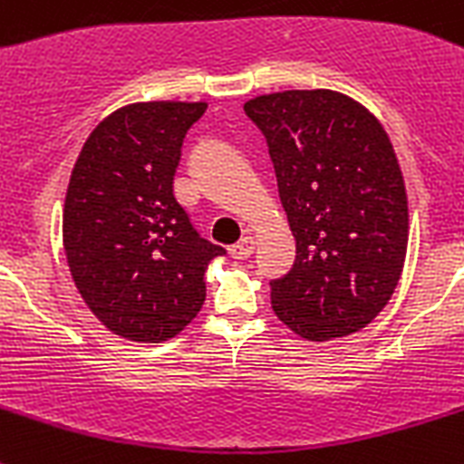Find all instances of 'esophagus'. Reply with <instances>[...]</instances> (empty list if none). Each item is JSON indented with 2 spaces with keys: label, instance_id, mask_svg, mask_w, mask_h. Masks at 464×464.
<instances>
[{
  "label": "esophagus",
  "instance_id": "obj_1",
  "mask_svg": "<svg viewBox=\"0 0 464 464\" xmlns=\"http://www.w3.org/2000/svg\"><path fill=\"white\" fill-rule=\"evenodd\" d=\"M252 252H255V238H252V236H245V238H240L238 243L231 247L233 259H245V256H250Z\"/></svg>",
  "mask_w": 464,
  "mask_h": 464
}]
</instances>
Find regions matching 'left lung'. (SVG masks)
Instances as JSON below:
<instances>
[{"mask_svg": "<svg viewBox=\"0 0 464 464\" xmlns=\"http://www.w3.org/2000/svg\"><path fill=\"white\" fill-rule=\"evenodd\" d=\"M264 131L295 236L271 306L309 342L358 333L387 306L408 250V198L380 120L333 89H290L245 103Z\"/></svg>", "mask_w": 464, "mask_h": 464, "instance_id": "1", "label": "left lung"}]
</instances>
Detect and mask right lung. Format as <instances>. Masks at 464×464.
<instances>
[{
    "mask_svg": "<svg viewBox=\"0 0 464 464\" xmlns=\"http://www.w3.org/2000/svg\"><path fill=\"white\" fill-rule=\"evenodd\" d=\"M208 103L148 101L111 112L82 146L63 205V247L84 304L124 340L158 342L198 316L224 247L174 198L181 143Z\"/></svg>",
    "mask_w": 464,
    "mask_h": 464,
    "instance_id": "obj_1",
    "label": "right lung"
}]
</instances>
